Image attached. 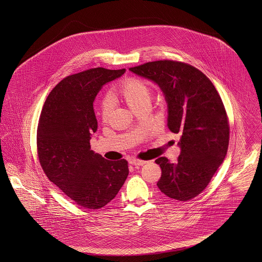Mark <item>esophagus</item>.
Listing matches in <instances>:
<instances>
[{"label": "esophagus", "instance_id": "esophagus-1", "mask_svg": "<svg viewBox=\"0 0 262 262\" xmlns=\"http://www.w3.org/2000/svg\"><path fill=\"white\" fill-rule=\"evenodd\" d=\"M128 163H129L130 165H134V166H144L147 162L141 161V160H138V159H130V160L128 161Z\"/></svg>", "mask_w": 262, "mask_h": 262}]
</instances>
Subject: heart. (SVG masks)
Masks as SVG:
<instances>
[{
	"label": "heart",
	"instance_id": "obj_1",
	"mask_svg": "<svg viewBox=\"0 0 262 262\" xmlns=\"http://www.w3.org/2000/svg\"><path fill=\"white\" fill-rule=\"evenodd\" d=\"M118 94L121 99L128 105L132 111L137 110L141 105L148 103L150 90L144 80L137 78H128L124 80L118 88ZM112 110V100L105 96L101 102V117L106 119Z\"/></svg>",
	"mask_w": 262,
	"mask_h": 262
}]
</instances>
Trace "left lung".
Here are the masks:
<instances>
[{
    "mask_svg": "<svg viewBox=\"0 0 262 262\" xmlns=\"http://www.w3.org/2000/svg\"><path fill=\"white\" fill-rule=\"evenodd\" d=\"M129 70L162 90L168 127L181 136L176 164L165 157L156 160L162 169L158 188L173 200H191L204 191L227 154L229 123L221 97L204 73L186 63L161 60Z\"/></svg>",
    "mask_w": 262,
    "mask_h": 262,
    "instance_id": "left-lung-1",
    "label": "left lung"
}]
</instances>
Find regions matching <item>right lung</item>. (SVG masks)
<instances>
[{
  "mask_svg": "<svg viewBox=\"0 0 262 262\" xmlns=\"http://www.w3.org/2000/svg\"><path fill=\"white\" fill-rule=\"evenodd\" d=\"M124 72L98 67L67 76L49 93L39 118L37 147L44 173L88 209L110 203L128 174L125 160L107 161L90 149L97 130L93 101L104 84Z\"/></svg>",
  "mask_w": 262,
  "mask_h": 262,
  "instance_id": "1",
  "label": "right lung"
}]
</instances>
